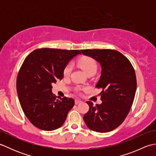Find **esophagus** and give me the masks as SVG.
Listing matches in <instances>:
<instances>
[{
  "label": "esophagus",
  "instance_id": "esophagus-1",
  "mask_svg": "<svg viewBox=\"0 0 156 156\" xmlns=\"http://www.w3.org/2000/svg\"><path fill=\"white\" fill-rule=\"evenodd\" d=\"M80 102H82V101L79 100V99H76V100H75V104L76 105H78L79 103H80Z\"/></svg>",
  "mask_w": 156,
  "mask_h": 156
}]
</instances>
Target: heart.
Segmentation results:
<instances>
[{"mask_svg": "<svg viewBox=\"0 0 156 156\" xmlns=\"http://www.w3.org/2000/svg\"><path fill=\"white\" fill-rule=\"evenodd\" d=\"M78 66L83 69L86 74H88L90 72H96L97 69V64L93 58L90 57L82 58L78 62ZM72 70V64H68L64 69V75L68 76L70 74Z\"/></svg>", "mask_w": 156, "mask_h": 156, "instance_id": "b5f03b06", "label": "heart"}]
</instances>
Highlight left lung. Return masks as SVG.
Here are the masks:
<instances>
[{
    "label": "left lung",
    "mask_w": 156,
    "mask_h": 156,
    "mask_svg": "<svg viewBox=\"0 0 156 156\" xmlns=\"http://www.w3.org/2000/svg\"><path fill=\"white\" fill-rule=\"evenodd\" d=\"M82 54L100 63L101 75L96 87L102 88V103L93 105L87 101L89 111L84 121L91 130L106 133L118 127L125 118L134 101L137 89L133 66L121 53L113 49H82Z\"/></svg>",
    "instance_id": "left-lung-1"
}]
</instances>
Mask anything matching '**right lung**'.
<instances>
[{
	"label": "right lung",
	"instance_id": "add662e5",
	"mask_svg": "<svg viewBox=\"0 0 156 156\" xmlns=\"http://www.w3.org/2000/svg\"><path fill=\"white\" fill-rule=\"evenodd\" d=\"M80 50L41 48L25 59L16 78V90L25 115L35 127L53 131L64 124L74 105L72 98L52 93V84L64 77V69Z\"/></svg>",
	"mask_w": 156,
	"mask_h": 156
}]
</instances>
